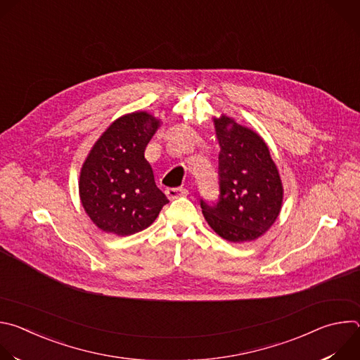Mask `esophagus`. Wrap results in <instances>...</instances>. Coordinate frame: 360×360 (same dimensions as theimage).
Segmentation results:
<instances>
[{
    "mask_svg": "<svg viewBox=\"0 0 360 360\" xmlns=\"http://www.w3.org/2000/svg\"><path fill=\"white\" fill-rule=\"evenodd\" d=\"M165 193L169 199H176V198H181V196H186L188 189H185V188H167Z\"/></svg>",
    "mask_w": 360,
    "mask_h": 360,
    "instance_id": "1",
    "label": "esophagus"
}]
</instances>
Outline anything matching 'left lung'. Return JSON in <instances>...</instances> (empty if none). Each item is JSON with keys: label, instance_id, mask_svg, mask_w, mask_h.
<instances>
[{"label": "left lung", "instance_id": "1", "mask_svg": "<svg viewBox=\"0 0 360 360\" xmlns=\"http://www.w3.org/2000/svg\"><path fill=\"white\" fill-rule=\"evenodd\" d=\"M221 145L215 203L200 199L210 226L229 242L255 240L276 221L283 188L264 139L228 117L214 120Z\"/></svg>", "mask_w": 360, "mask_h": 360}]
</instances>
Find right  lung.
Listing matches in <instances>:
<instances>
[{
	"label": "right lung",
	"mask_w": 360,
	"mask_h": 360,
	"mask_svg": "<svg viewBox=\"0 0 360 360\" xmlns=\"http://www.w3.org/2000/svg\"><path fill=\"white\" fill-rule=\"evenodd\" d=\"M158 127L152 115L132 112L111 124L91 149L81 169L79 196L99 229L118 236L136 233L169 202L143 157Z\"/></svg>",
	"instance_id": "obj_1"
}]
</instances>
